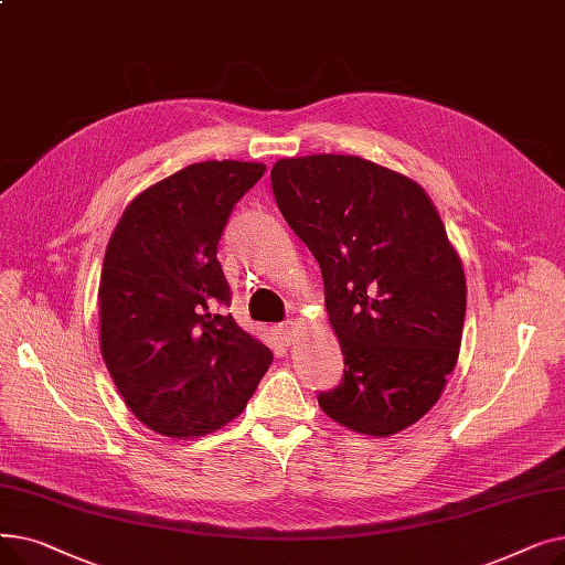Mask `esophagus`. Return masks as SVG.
<instances>
[{"instance_id":"obj_1","label":"esophagus","mask_w":565,"mask_h":565,"mask_svg":"<svg viewBox=\"0 0 565 565\" xmlns=\"http://www.w3.org/2000/svg\"><path fill=\"white\" fill-rule=\"evenodd\" d=\"M292 320H286V322H281V324H277V334H279V339L284 341V343H292L295 341V328H292Z\"/></svg>"}]
</instances>
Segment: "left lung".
<instances>
[{
    "label": "left lung",
    "instance_id": "obj_1",
    "mask_svg": "<svg viewBox=\"0 0 565 565\" xmlns=\"http://www.w3.org/2000/svg\"><path fill=\"white\" fill-rule=\"evenodd\" d=\"M273 192L320 265L343 377L318 405L341 426L387 437L437 403L458 362L467 284L428 194L354 156L286 158Z\"/></svg>",
    "mask_w": 565,
    "mask_h": 565
}]
</instances>
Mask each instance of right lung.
I'll return each instance as SVG.
<instances>
[{"mask_svg":"<svg viewBox=\"0 0 565 565\" xmlns=\"http://www.w3.org/2000/svg\"><path fill=\"white\" fill-rule=\"evenodd\" d=\"M265 164L211 160L141 192L116 224L100 277V350L135 417L167 437L222 428L247 407L273 350L224 309L217 258L235 203Z\"/></svg>","mask_w":565,"mask_h":565,"instance_id":"obj_1","label":"right lung"}]
</instances>
